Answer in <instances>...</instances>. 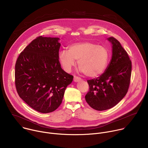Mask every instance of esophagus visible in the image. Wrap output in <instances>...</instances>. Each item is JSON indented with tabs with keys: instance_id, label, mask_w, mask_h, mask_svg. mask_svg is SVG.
<instances>
[{
	"instance_id": "34e87169",
	"label": "esophagus",
	"mask_w": 148,
	"mask_h": 148,
	"mask_svg": "<svg viewBox=\"0 0 148 148\" xmlns=\"http://www.w3.org/2000/svg\"><path fill=\"white\" fill-rule=\"evenodd\" d=\"M81 80H82V79H81V78H80V77H77V76H74L73 81H74L75 82H80V81H81Z\"/></svg>"
}]
</instances>
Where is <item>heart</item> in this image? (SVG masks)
Returning <instances> with one entry per match:
<instances>
[{"label": "heart", "instance_id": "1", "mask_svg": "<svg viewBox=\"0 0 148 148\" xmlns=\"http://www.w3.org/2000/svg\"><path fill=\"white\" fill-rule=\"evenodd\" d=\"M109 52L106 47L90 42H83L71 45L68 50H62L58 59L64 69L70 72L76 60L79 71L90 77H97L106 70L109 60Z\"/></svg>", "mask_w": 148, "mask_h": 148}]
</instances>
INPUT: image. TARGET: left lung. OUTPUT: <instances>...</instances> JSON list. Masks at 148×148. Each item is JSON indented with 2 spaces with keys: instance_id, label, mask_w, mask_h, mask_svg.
Here are the masks:
<instances>
[{
  "instance_id": "left-lung-1",
  "label": "left lung",
  "mask_w": 148,
  "mask_h": 148,
  "mask_svg": "<svg viewBox=\"0 0 148 148\" xmlns=\"http://www.w3.org/2000/svg\"><path fill=\"white\" fill-rule=\"evenodd\" d=\"M112 55L105 71L96 79L87 80L89 91L85 96L88 104L97 110H105L117 105L127 92L131 75V61L120 42L113 37Z\"/></svg>"
}]
</instances>
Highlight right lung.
<instances>
[{
  "mask_svg": "<svg viewBox=\"0 0 148 148\" xmlns=\"http://www.w3.org/2000/svg\"><path fill=\"white\" fill-rule=\"evenodd\" d=\"M60 40L37 38L20 53L15 66V83L20 97L43 113L59 107L66 87L73 79L61 67Z\"/></svg>",
  "mask_w": 148,
  "mask_h": 148,
  "instance_id": "right-lung-1",
  "label": "right lung"
}]
</instances>
